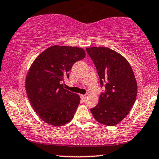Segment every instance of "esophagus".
Listing matches in <instances>:
<instances>
[{"mask_svg":"<svg viewBox=\"0 0 159 159\" xmlns=\"http://www.w3.org/2000/svg\"><path fill=\"white\" fill-rule=\"evenodd\" d=\"M80 98H81L82 100H84V101L86 100V95H80Z\"/></svg>","mask_w":159,"mask_h":159,"instance_id":"1","label":"esophagus"}]
</instances>
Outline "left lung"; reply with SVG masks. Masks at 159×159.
Here are the masks:
<instances>
[{"mask_svg": "<svg viewBox=\"0 0 159 159\" xmlns=\"http://www.w3.org/2000/svg\"><path fill=\"white\" fill-rule=\"evenodd\" d=\"M105 91L91 111L97 121L113 126L129 113L136 101L137 83L131 66L124 56L105 47L87 48Z\"/></svg>", "mask_w": 159, "mask_h": 159, "instance_id": "obj_1", "label": "left lung"}]
</instances>
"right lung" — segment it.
<instances>
[{
  "mask_svg": "<svg viewBox=\"0 0 159 159\" xmlns=\"http://www.w3.org/2000/svg\"><path fill=\"white\" fill-rule=\"evenodd\" d=\"M85 56L83 48L53 46L42 52L30 66L26 93L32 107L47 124L63 125L74 116L80 96L65 89L61 83L69 77L73 65Z\"/></svg>",
  "mask_w": 159,
  "mask_h": 159,
  "instance_id": "1",
  "label": "right lung"
}]
</instances>
